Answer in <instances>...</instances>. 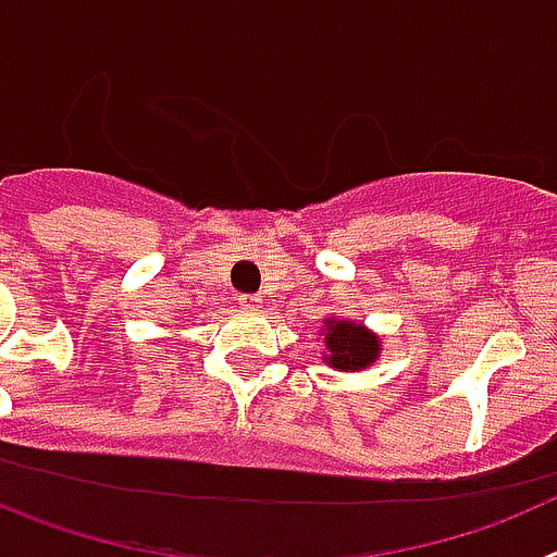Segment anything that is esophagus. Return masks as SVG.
Returning <instances> with one entry per match:
<instances>
[{
	"instance_id": "obj_1",
	"label": "esophagus",
	"mask_w": 557,
	"mask_h": 557,
	"mask_svg": "<svg viewBox=\"0 0 557 557\" xmlns=\"http://www.w3.org/2000/svg\"><path fill=\"white\" fill-rule=\"evenodd\" d=\"M236 304L243 309H259L262 307V298L259 295H236Z\"/></svg>"
}]
</instances>
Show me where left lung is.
I'll use <instances>...</instances> for the list:
<instances>
[{
	"instance_id": "obj_1",
	"label": "left lung",
	"mask_w": 557,
	"mask_h": 557,
	"mask_svg": "<svg viewBox=\"0 0 557 557\" xmlns=\"http://www.w3.org/2000/svg\"><path fill=\"white\" fill-rule=\"evenodd\" d=\"M326 362L337 371H362L371 366L373 359L382 351V343L373 332H368L362 323L357 321H339V318H329L326 321Z\"/></svg>"
}]
</instances>
